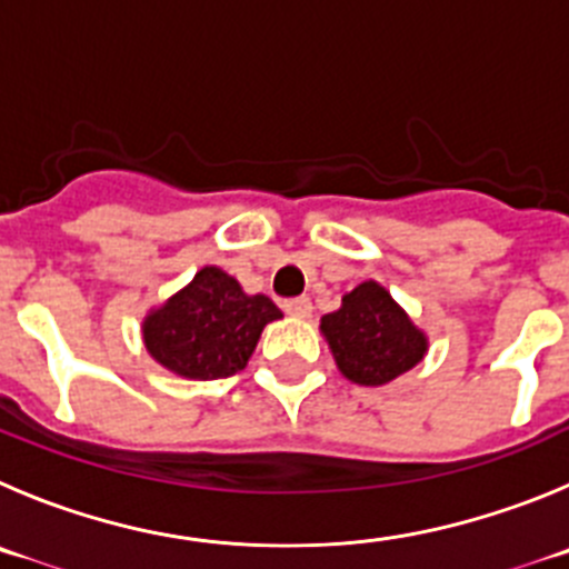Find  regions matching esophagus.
Returning <instances> with one entry per match:
<instances>
[{"label":"esophagus","mask_w":569,"mask_h":569,"mask_svg":"<svg viewBox=\"0 0 569 569\" xmlns=\"http://www.w3.org/2000/svg\"><path fill=\"white\" fill-rule=\"evenodd\" d=\"M283 309L289 317H297V320H306L311 317V300L309 297H297V300H286Z\"/></svg>","instance_id":"obj_1"}]
</instances>
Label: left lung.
I'll list each match as a JSON object with an SVG mask.
<instances>
[{
  "label": "left lung",
  "instance_id": "8db88e82",
  "mask_svg": "<svg viewBox=\"0 0 569 569\" xmlns=\"http://www.w3.org/2000/svg\"><path fill=\"white\" fill-rule=\"evenodd\" d=\"M320 333L339 373L362 387L390 385L416 368L429 350L423 328L376 280L345 291L339 309L320 320Z\"/></svg>",
  "mask_w": 569,
  "mask_h": 569
}]
</instances>
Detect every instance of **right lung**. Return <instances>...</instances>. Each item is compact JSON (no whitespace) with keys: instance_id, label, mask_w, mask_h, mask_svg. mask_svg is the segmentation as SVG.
Returning a JSON list of instances; mask_svg holds the SVG:
<instances>
[{"instance_id":"1","label":"right lung","mask_w":569,"mask_h":569,"mask_svg":"<svg viewBox=\"0 0 569 569\" xmlns=\"http://www.w3.org/2000/svg\"><path fill=\"white\" fill-rule=\"evenodd\" d=\"M283 311L267 295H247L232 274L201 267L188 286L142 317V345L179 379L212 381L247 368L254 345Z\"/></svg>"}]
</instances>
